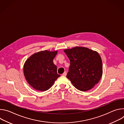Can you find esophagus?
Segmentation results:
<instances>
[{"mask_svg": "<svg viewBox=\"0 0 124 124\" xmlns=\"http://www.w3.org/2000/svg\"><path fill=\"white\" fill-rule=\"evenodd\" d=\"M66 75H67V73H66V72H65L63 74H62V76H64V77H66Z\"/></svg>", "mask_w": 124, "mask_h": 124, "instance_id": "34e87169", "label": "esophagus"}]
</instances>
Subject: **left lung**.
<instances>
[{
	"label": "left lung",
	"mask_w": 124,
	"mask_h": 124,
	"mask_svg": "<svg viewBox=\"0 0 124 124\" xmlns=\"http://www.w3.org/2000/svg\"><path fill=\"white\" fill-rule=\"evenodd\" d=\"M64 51L70 61L67 78L80 91L92 89L102 75V61L99 54L87 47L79 46Z\"/></svg>",
	"instance_id": "left-lung-1"
}]
</instances>
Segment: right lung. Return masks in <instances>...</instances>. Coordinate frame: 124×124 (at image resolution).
<instances>
[{
  "mask_svg": "<svg viewBox=\"0 0 124 124\" xmlns=\"http://www.w3.org/2000/svg\"><path fill=\"white\" fill-rule=\"evenodd\" d=\"M57 51L44 50L35 53L25 62L23 73L26 81L34 89L45 91L54 84L60 76L53 60Z\"/></svg>",
  "mask_w": 124,
  "mask_h": 124,
  "instance_id": "1",
  "label": "right lung"
}]
</instances>
